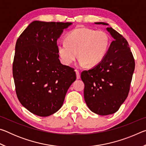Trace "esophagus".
I'll return each mask as SVG.
<instances>
[{"label":"esophagus","mask_w":146,"mask_h":146,"mask_svg":"<svg viewBox=\"0 0 146 146\" xmlns=\"http://www.w3.org/2000/svg\"><path fill=\"white\" fill-rule=\"evenodd\" d=\"M76 71V78L77 79H79L80 78V71H79L78 70H75Z\"/></svg>","instance_id":"obj_1"}]
</instances>
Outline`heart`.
I'll list each match as a JSON object with an SVG mask.
<instances>
[{"label": "heart", "mask_w": 146, "mask_h": 146, "mask_svg": "<svg viewBox=\"0 0 146 146\" xmlns=\"http://www.w3.org/2000/svg\"><path fill=\"white\" fill-rule=\"evenodd\" d=\"M65 41L57 46L58 54L64 64L70 65L79 55L80 66L88 64L89 66H95L107 55L111 38L104 30L78 27L68 33Z\"/></svg>", "instance_id": "b5f03b06"}]
</instances>
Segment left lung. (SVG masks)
I'll return each mask as SVG.
<instances>
[{
	"mask_svg": "<svg viewBox=\"0 0 146 146\" xmlns=\"http://www.w3.org/2000/svg\"><path fill=\"white\" fill-rule=\"evenodd\" d=\"M106 29L115 39L107 55L98 65L81 73L86 104L91 111L100 115L113 114L119 110L129 94L135 66L126 39L112 28Z\"/></svg>",
	"mask_w": 146,
	"mask_h": 146,
	"instance_id": "left-lung-1",
	"label": "left lung"
}]
</instances>
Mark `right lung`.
Here are the masks:
<instances>
[{
  "label": "right lung",
  "mask_w": 146,
  "mask_h": 146,
  "mask_svg": "<svg viewBox=\"0 0 146 146\" xmlns=\"http://www.w3.org/2000/svg\"><path fill=\"white\" fill-rule=\"evenodd\" d=\"M71 24L33 21L17 40L13 62L17 96L24 108L37 116L57 111L76 78L73 68L60 63L56 44Z\"/></svg>",
  "instance_id": "1"
}]
</instances>
